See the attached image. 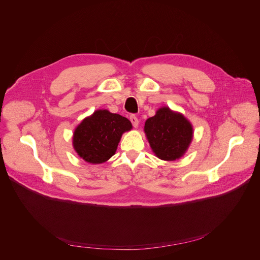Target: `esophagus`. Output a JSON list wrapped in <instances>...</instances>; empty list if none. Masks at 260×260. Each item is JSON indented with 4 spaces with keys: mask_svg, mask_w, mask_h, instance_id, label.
<instances>
[{
    "mask_svg": "<svg viewBox=\"0 0 260 260\" xmlns=\"http://www.w3.org/2000/svg\"><path fill=\"white\" fill-rule=\"evenodd\" d=\"M129 120H131V122H132V124H133L134 127H138V125H139V120H138V117H137L136 115H131V116H129Z\"/></svg>",
    "mask_w": 260,
    "mask_h": 260,
    "instance_id": "esophagus-1",
    "label": "esophagus"
}]
</instances>
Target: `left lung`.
<instances>
[{
  "label": "left lung",
  "instance_id": "obj_1",
  "mask_svg": "<svg viewBox=\"0 0 260 260\" xmlns=\"http://www.w3.org/2000/svg\"><path fill=\"white\" fill-rule=\"evenodd\" d=\"M144 131L152 151L162 160H176L184 155L192 141L191 123L169 107L159 108L145 122Z\"/></svg>",
  "mask_w": 260,
  "mask_h": 260
}]
</instances>
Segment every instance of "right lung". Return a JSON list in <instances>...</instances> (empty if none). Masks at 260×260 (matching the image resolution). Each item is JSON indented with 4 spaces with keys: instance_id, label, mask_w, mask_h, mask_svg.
Segmentation results:
<instances>
[{
    "instance_id": "right-lung-1",
    "label": "right lung",
    "mask_w": 260,
    "mask_h": 260,
    "mask_svg": "<svg viewBox=\"0 0 260 260\" xmlns=\"http://www.w3.org/2000/svg\"><path fill=\"white\" fill-rule=\"evenodd\" d=\"M131 121L108 110H96L75 128L73 147L89 164H103L112 157L123 133L132 129Z\"/></svg>"
}]
</instances>
